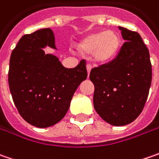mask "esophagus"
Here are the masks:
<instances>
[{
	"mask_svg": "<svg viewBox=\"0 0 159 159\" xmlns=\"http://www.w3.org/2000/svg\"><path fill=\"white\" fill-rule=\"evenodd\" d=\"M91 69H92V66L90 65V64H88L87 65V70H88V74L89 75V73H90V70H91Z\"/></svg>",
	"mask_w": 159,
	"mask_h": 159,
	"instance_id": "1",
	"label": "esophagus"
}]
</instances>
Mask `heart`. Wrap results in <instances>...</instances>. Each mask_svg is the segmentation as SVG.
Listing matches in <instances>:
<instances>
[{
    "mask_svg": "<svg viewBox=\"0 0 159 159\" xmlns=\"http://www.w3.org/2000/svg\"><path fill=\"white\" fill-rule=\"evenodd\" d=\"M121 44L118 33L114 31L96 32L85 36L78 43V50L83 55L91 54L97 64H106L117 56Z\"/></svg>",
    "mask_w": 159,
    "mask_h": 159,
    "instance_id": "b5f03b06",
    "label": "heart"
}]
</instances>
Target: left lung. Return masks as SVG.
Here are the masks:
<instances>
[{
    "label": "left lung",
    "mask_w": 159,
    "mask_h": 159,
    "mask_svg": "<svg viewBox=\"0 0 159 159\" xmlns=\"http://www.w3.org/2000/svg\"><path fill=\"white\" fill-rule=\"evenodd\" d=\"M119 29L125 42L117 57L92 69L89 76L95 86V110L116 126L130 124L141 114L152 79L149 49L140 34Z\"/></svg>",
    "instance_id": "obj_1"
}]
</instances>
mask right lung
<instances>
[{"instance_id": "obj_1", "label": "right lung", "mask_w": 159, "mask_h": 159, "mask_svg": "<svg viewBox=\"0 0 159 159\" xmlns=\"http://www.w3.org/2000/svg\"><path fill=\"white\" fill-rule=\"evenodd\" d=\"M47 46L57 49L50 28L25 34L9 60V86L16 107L29 124L45 128L65 116L80 84L88 76L86 61L65 68L56 56L45 54Z\"/></svg>"}]
</instances>
